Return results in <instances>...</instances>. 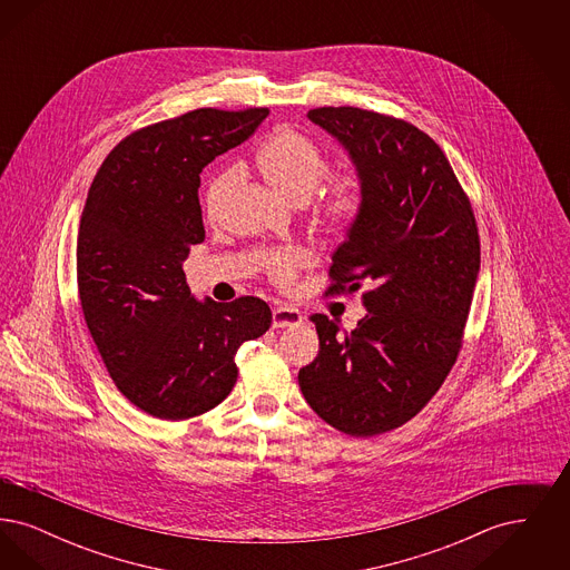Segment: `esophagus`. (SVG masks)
<instances>
[{
    "instance_id": "obj_1",
    "label": "esophagus",
    "mask_w": 570,
    "mask_h": 570,
    "mask_svg": "<svg viewBox=\"0 0 570 570\" xmlns=\"http://www.w3.org/2000/svg\"><path fill=\"white\" fill-rule=\"evenodd\" d=\"M303 323V314L288 307V305H277L273 309V328H286V326H298Z\"/></svg>"
}]
</instances>
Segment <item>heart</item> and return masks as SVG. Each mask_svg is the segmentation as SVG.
<instances>
[{
	"mask_svg": "<svg viewBox=\"0 0 570 570\" xmlns=\"http://www.w3.org/2000/svg\"><path fill=\"white\" fill-rule=\"evenodd\" d=\"M256 164L273 188L295 203L309 200L312 194L318 190L328 170L325 154L321 151V147L295 130H279L269 140H265L256 154ZM235 179H237V170L224 168L209 181L205 191L207 216H217L219 205L233 188ZM361 203H363V190H361L358 177L342 175L328 184L318 203V216L333 228H344L358 216ZM297 265L298 256L295 252H275L269 256V272L279 282L291 279Z\"/></svg>",
	"mask_w": 570,
	"mask_h": 570,
	"instance_id": "heart-1",
	"label": "heart"
}]
</instances>
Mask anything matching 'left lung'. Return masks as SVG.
Returning <instances> with one entry per match:
<instances>
[{"label": "left lung", "mask_w": 570, "mask_h": 570, "mask_svg": "<svg viewBox=\"0 0 570 570\" xmlns=\"http://www.w3.org/2000/svg\"><path fill=\"white\" fill-rule=\"evenodd\" d=\"M307 117L348 151L363 190L331 256L328 293L367 291L351 333L312 316L321 351L298 386L331 428L370 438L421 412L451 372L481 269L479 230L446 156L412 124L354 107Z\"/></svg>", "instance_id": "left-lung-1"}]
</instances>
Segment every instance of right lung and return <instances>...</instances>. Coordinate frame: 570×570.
I'll list each match as a JSON object with an SVG mask.
<instances>
[{"mask_svg": "<svg viewBox=\"0 0 570 570\" xmlns=\"http://www.w3.org/2000/svg\"><path fill=\"white\" fill-rule=\"evenodd\" d=\"M267 109H198L124 138L87 194L77 282L115 386L142 412L184 421L233 391L235 354L272 326L258 297L191 295L184 261L205 239L200 173L242 145Z\"/></svg>", "mask_w": 570, "mask_h": 570, "instance_id": "1", "label": "right lung"}]
</instances>
